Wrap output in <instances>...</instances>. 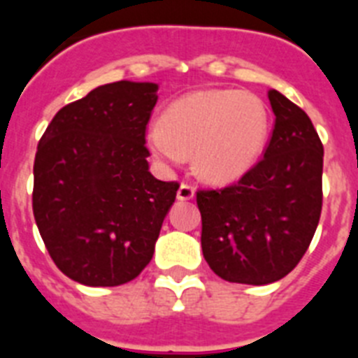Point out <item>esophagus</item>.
Segmentation results:
<instances>
[{
    "mask_svg": "<svg viewBox=\"0 0 358 358\" xmlns=\"http://www.w3.org/2000/svg\"><path fill=\"white\" fill-rule=\"evenodd\" d=\"M195 197V188L192 185H188V182H182L181 186H179V189H177V199L179 201H189V199Z\"/></svg>",
    "mask_w": 358,
    "mask_h": 358,
    "instance_id": "esophagus-1",
    "label": "esophagus"
}]
</instances>
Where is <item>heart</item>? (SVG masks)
<instances>
[{
  "label": "heart",
  "instance_id": "1",
  "mask_svg": "<svg viewBox=\"0 0 358 358\" xmlns=\"http://www.w3.org/2000/svg\"><path fill=\"white\" fill-rule=\"evenodd\" d=\"M267 132V109L256 94L210 90L176 100L163 123H152L147 141L161 163L181 164L194 150L201 176L231 181L258 161Z\"/></svg>",
  "mask_w": 358,
  "mask_h": 358
}]
</instances>
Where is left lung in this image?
I'll return each mask as SVG.
<instances>
[{"label": "left lung", "instance_id": "obj_1", "mask_svg": "<svg viewBox=\"0 0 358 358\" xmlns=\"http://www.w3.org/2000/svg\"><path fill=\"white\" fill-rule=\"evenodd\" d=\"M274 127L264 157L220 189H199L202 255L231 283L267 285L299 264L322 208V143L301 107L268 91Z\"/></svg>", "mask_w": 358, "mask_h": 358}]
</instances>
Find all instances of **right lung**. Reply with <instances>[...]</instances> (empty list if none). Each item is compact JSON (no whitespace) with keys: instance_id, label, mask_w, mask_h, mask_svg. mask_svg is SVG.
<instances>
[{"instance_id":"obj_1","label":"right lung","mask_w":358,"mask_h":358,"mask_svg":"<svg viewBox=\"0 0 358 358\" xmlns=\"http://www.w3.org/2000/svg\"><path fill=\"white\" fill-rule=\"evenodd\" d=\"M157 84L120 80L62 107L37 145L34 217L73 281L116 287L154 255L179 182L148 172L147 125Z\"/></svg>"}]
</instances>
